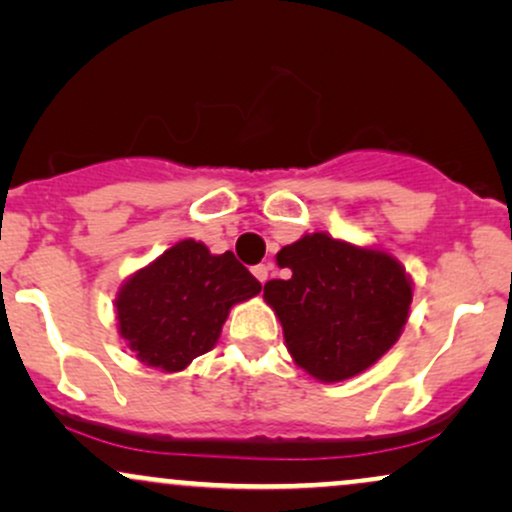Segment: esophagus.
Instances as JSON below:
<instances>
[{"label":"esophagus","instance_id":"obj_1","mask_svg":"<svg viewBox=\"0 0 512 512\" xmlns=\"http://www.w3.org/2000/svg\"><path fill=\"white\" fill-rule=\"evenodd\" d=\"M269 272H272V267H269V264H257V267L252 269V274H255L257 279H260V284H267Z\"/></svg>","mask_w":512,"mask_h":512}]
</instances>
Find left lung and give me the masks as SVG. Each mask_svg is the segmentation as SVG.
Masks as SVG:
<instances>
[{
	"label": "left lung",
	"instance_id": "1",
	"mask_svg": "<svg viewBox=\"0 0 512 512\" xmlns=\"http://www.w3.org/2000/svg\"><path fill=\"white\" fill-rule=\"evenodd\" d=\"M276 264L291 274L267 281L264 301L293 361L322 383L363 373L407 325L411 281L383 250L313 233L276 252Z\"/></svg>",
	"mask_w": 512,
	"mask_h": 512
}]
</instances>
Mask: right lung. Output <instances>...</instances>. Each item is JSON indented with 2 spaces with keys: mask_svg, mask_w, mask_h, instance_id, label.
<instances>
[{
  "mask_svg": "<svg viewBox=\"0 0 512 512\" xmlns=\"http://www.w3.org/2000/svg\"><path fill=\"white\" fill-rule=\"evenodd\" d=\"M260 291L233 252L211 255L187 238L122 284L117 327L139 361L178 373L214 349L228 310Z\"/></svg>",
  "mask_w": 512,
  "mask_h": 512,
  "instance_id": "obj_1",
  "label": "right lung"
}]
</instances>
